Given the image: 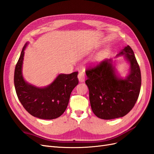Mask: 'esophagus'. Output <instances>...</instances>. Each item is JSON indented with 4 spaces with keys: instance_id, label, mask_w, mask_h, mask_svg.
Wrapping results in <instances>:
<instances>
[{
    "instance_id": "34e87169",
    "label": "esophagus",
    "mask_w": 154,
    "mask_h": 154,
    "mask_svg": "<svg viewBox=\"0 0 154 154\" xmlns=\"http://www.w3.org/2000/svg\"><path fill=\"white\" fill-rule=\"evenodd\" d=\"M78 78L79 81H80V82H84L85 80V74L83 72H80V73L78 74Z\"/></svg>"
}]
</instances>
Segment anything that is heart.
<instances>
[{
    "instance_id": "obj_1",
    "label": "heart",
    "mask_w": 154,
    "mask_h": 154,
    "mask_svg": "<svg viewBox=\"0 0 154 154\" xmlns=\"http://www.w3.org/2000/svg\"><path fill=\"white\" fill-rule=\"evenodd\" d=\"M100 58V57H99V58Z\"/></svg>"
}]
</instances>
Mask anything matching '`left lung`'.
I'll return each mask as SVG.
<instances>
[{
    "label": "left lung",
    "mask_w": 154,
    "mask_h": 154,
    "mask_svg": "<svg viewBox=\"0 0 154 154\" xmlns=\"http://www.w3.org/2000/svg\"><path fill=\"white\" fill-rule=\"evenodd\" d=\"M121 55H124L130 66L125 78L118 77L112 59H105L85 71L92 110L101 119H112L127 115L140 92L141 71L133 50L127 45L116 57Z\"/></svg>",
    "instance_id": "8db88e82"
}]
</instances>
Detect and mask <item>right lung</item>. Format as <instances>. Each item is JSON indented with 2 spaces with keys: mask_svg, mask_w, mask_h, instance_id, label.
Listing matches in <instances>:
<instances>
[{
  "mask_svg": "<svg viewBox=\"0 0 154 154\" xmlns=\"http://www.w3.org/2000/svg\"><path fill=\"white\" fill-rule=\"evenodd\" d=\"M26 43L15 66L14 84L18 98L24 109L34 117L56 119L66 110L73 88L78 83V72L60 74L47 87L40 88L26 82L22 76V63Z\"/></svg>",
  "mask_w": 154,
  "mask_h": 154,
  "instance_id": "1",
  "label": "right lung"
}]
</instances>
